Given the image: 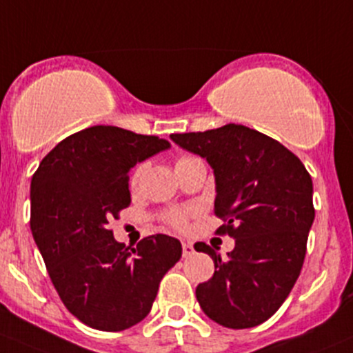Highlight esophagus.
Instances as JSON below:
<instances>
[{"label":"esophagus","mask_w":353,"mask_h":353,"mask_svg":"<svg viewBox=\"0 0 353 353\" xmlns=\"http://www.w3.org/2000/svg\"><path fill=\"white\" fill-rule=\"evenodd\" d=\"M192 254H194V248H192L191 243L183 241V256L189 258V256H192Z\"/></svg>","instance_id":"obj_1"}]
</instances>
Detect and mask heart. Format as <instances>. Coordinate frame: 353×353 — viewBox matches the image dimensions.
I'll list each match as a JSON object with an SVG mask.
<instances>
[{
  "mask_svg": "<svg viewBox=\"0 0 353 353\" xmlns=\"http://www.w3.org/2000/svg\"><path fill=\"white\" fill-rule=\"evenodd\" d=\"M197 157H191V156H181L177 157L176 161V168L177 165H183V164H188V162L191 161H196ZM142 165H137V168L134 169L132 176H130V184L135 185L139 183V179H141V174H142ZM192 209H174V211H169L168 214L164 216V221L168 224H170L172 228H176V230H184L185 224H188V218L192 214Z\"/></svg>",
  "mask_w": 353,
  "mask_h": 353,
  "instance_id": "1",
  "label": "heart"
}]
</instances>
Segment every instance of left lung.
I'll list each match as a JSON object with an SVG mask.
<instances>
[{"mask_svg": "<svg viewBox=\"0 0 353 353\" xmlns=\"http://www.w3.org/2000/svg\"><path fill=\"white\" fill-rule=\"evenodd\" d=\"M170 139L214 170V212L224 221L216 233L234 238L224 259L204 243L194 245L216 268L197 285V301L223 327H256L274 315L300 276L315 219L312 177L292 150L238 123Z\"/></svg>", "mask_w": 353, "mask_h": 353, "instance_id": "8db88e82", "label": "left lung"}]
</instances>
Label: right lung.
Here are the masks:
<instances>
[{"instance_id": "1", "label": "right lung", "mask_w": 353, "mask_h": 353, "mask_svg": "<svg viewBox=\"0 0 353 353\" xmlns=\"http://www.w3.org/2000/svg\"><path fill=\"white\" fill-rule=\"evenodd\" d=\"M169 147L156 135L95 125L63 139L33 174L34 243L63 305L88 327L120 332L144 320L183 254L170 236L130 248L108 230L130 204L129 170Z\"/></svg>"}]
</instances>
